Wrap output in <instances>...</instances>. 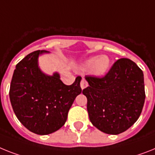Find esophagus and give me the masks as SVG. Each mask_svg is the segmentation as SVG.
<instances>
[{"mask_svg":"<svg viewBox=\"0 0 155 155\" xmlns=\"http://www.w3.org/2000/svg\"><path fill=\"white\" fill-rule=\"evenodd\" d=\"M88 86V84L87 82L84 79H83V80H81V82H80V87H81L82 90H84V88H86Z\"/></svg>","mask_w":155,"mask_h":155,"instance_id":"1","label":"esophagus"}]
</instances>
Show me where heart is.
<instances>
[{
    "label": "heart",
    "mask_w": 155,
    "mask_h": 155,
    "mask_svg": "<svg viewBox=\"0 0 155 155\" xmlns=\"http://www.w3.org/2000/svg\"><path fill=\"white\" fill-rule=\"evenodd\" d=\"M110 66V60L106 56L93 57L87 60L83 64L84 69L93 68L94 73L96 75H102L106 72Z\"/></svg>",
    "instance_id": "b5f03b06"
}]
</instances>
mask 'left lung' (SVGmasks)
Segmentation results:
<instances>
[{
    "label": "left lung",
    "mask_w": 155,
    "mask_h": 155,
    "mask_svg": "<svg viewBox=\"0 0 155 155\" xmlns=\"http://www.w3.org/2000/svg\"><path fill=\"white\" fill-rule=\"evenodd\" d=\"M91 122L100 131L117 135L133 125L145 102L143 71L128 58L117 60L102 78L86 75Z\"/></svg>",
    "instance_id": "obj_1"
}]
</instances>
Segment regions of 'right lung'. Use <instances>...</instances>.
Returning a JSON list of instances; mask_svg holds the SVG:
<instances>
[{
	"instance_id": "1",
	"label": "right lung",
	"mask_w": 155,
	"mask_h": 155,
	"mask_svg": "<svg viewBox=\"0 0 155 155\" xmlns=\"http://www.w3.org/2000/svg\"><path fill=\"white\" fill-rule=\"evenodd\" d=\"M45 53L49 52H32L16 64L9 91L18 120L38 135H48L61 128L74 100L82 91L80 76L67 86L58 72L48 75L40 70L38 58Z\"/></svg>"
}]
</instances>
